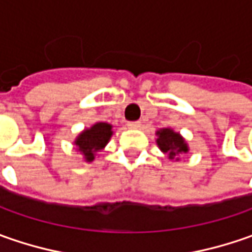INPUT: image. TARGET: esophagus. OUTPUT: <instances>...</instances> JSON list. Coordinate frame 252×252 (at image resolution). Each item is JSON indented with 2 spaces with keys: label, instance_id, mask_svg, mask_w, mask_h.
<instances>
[{
  "label": "esophagus",
  "instance_id": "1",
  "mask_svg": "<svg viewBox=\"0 0 252 252\" xmlns=\"http://www.w3.org/2000/svg\"><path fill=\"white\" fill-rule=\"evenodd\" d=\"M127 126H129V129H139L141 126V122H129Z\"/></svg>",
  "mask_w": 252,
  "mask_h": 252
}]
</instances>
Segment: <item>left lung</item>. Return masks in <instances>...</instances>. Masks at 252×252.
Returning <instances> with one entry per match:
<instances>
[{"label":"left lung","instance_id":"obj_1","mask_svg":"<svg viewBox=\"0 0 252 252\" xmlns=\"http://www.w3.org/2000/svg\"><path fill=\"white\" fill-rule=\"evenodd\" d=\"M156 143L164 154H167L169 160H179V154H187L189 146L187 140L171 127H162L156 131Z\"/></svg>","mask_w":252,"mask_h":252}]
</instances>
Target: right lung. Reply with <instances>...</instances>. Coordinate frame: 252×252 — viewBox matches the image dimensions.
Here are the masks:
<instances>
[{
	"mask_svg": "<svg viewBox=\"0 0 252 252\" xmlns=\"http://www.w3.org/2000/svg\"><path fill=\"white\" fill-rule=\"evenodd\" d=\"M111 123L106 122H96L91 127L84 129L74 140V146L77 151L83 154L85 162H92L95 160V156L106 147V144L111 140L113 130Z\"/></svg>",
	"mask_w": 252,
	"mask_h": 252,
	"instance_id": "right-lung-1",
	"label": "right lung"
}]
</instances>
